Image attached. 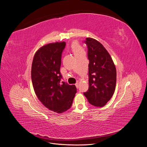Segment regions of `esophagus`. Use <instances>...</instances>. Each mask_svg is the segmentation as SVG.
<instances>
[{
	"mask_svg": "<svg viewBox=\"0 0 147 147\" xmlns=\"http://www.w3.org/2000/svg\"><path fill=\"white\" fill-rule=\"evenodd\" d=\"M75 86H76L77 88H78V83H76L75 84Z\"/></svg>",
	"mask_w": 147,
	"mask_h": 147,
	"instance_id": "1",
	"label": "esophagus"
}]
</instances>
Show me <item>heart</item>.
Wrapping results in <instances>:
<instances>
[{
  "mask_svg": "<svg viewBox=\"0 0 147 147\" xmlns=\"http://www.w3.org/2000/svg\"><path fill=\"white\" fill-rule=\"evenodd\" d=\"M71 50L73 52L74 55L75 56L78 55L79 54H81V53L84 52V49L83 47L80 45V43L78 42H73L71 45Z\"/></svg>",
  "mask_w": 147,
  "mask_h": 147,
  "instance_id": "1",
  "label": "heart"
}]
</instances>
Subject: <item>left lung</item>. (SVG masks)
<instances>
[{
	"instance_id": "left-lung-1",
	"label": "left lung",
	"mask_w": 147,
	"mask_h": 147,
	"mask_svg": "<svg viewBox=\"0 0 147 147\" xmlns=\"http://www.w3.org/2000/svg\"><path fill=\"white\" fill-rule=\"evenodd\" d=\"M88 47L89 88L84 95L96 107L104 106L115 89L117 72L109 53L97 40L88 37L85 42Z\"/></svg>"
}]
</instances>
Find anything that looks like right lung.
<instances>
[{"label":"right lung","mask_w":147,"mask_h":147,"mask_svg":"<svg viewBox=\"0 0 147 147\" xmlns=\"http://www.w3.org/2000/svg\"><path fill=\"white\" fill-rule=\"evenodd\" d=\"M65 43L46 45L36 52L31 77L37 98L46 108L59 114L70 109L77 92L75 85L60 82L61 53Z\"/></svg>","instance_id":"right-lung-1"}]
</instances>
